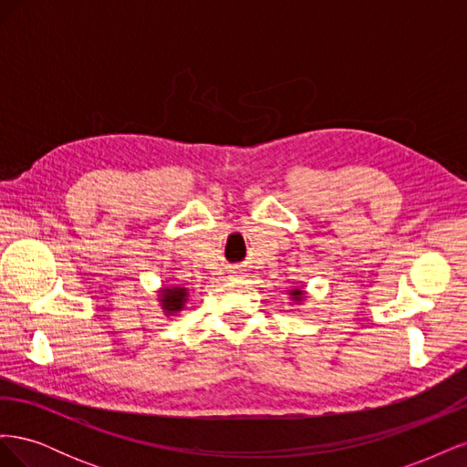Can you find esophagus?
I'll return each instance as SVG.
<instances>
[{
  "label": "esophagus",
  "instance_id": "esophagus-1",
  "mask_svg": "<svg viewBox=\"0 0 467 467\" xmlns=\"http://www.w3.org/2000/svg\"><path fill=\"white\" fill-rule=\"evenodd\" d=\"M235 276H239V273H232V278H235Z\"/></svg>",
  "mask_w": 467,
  "mask_h": 467
}]
</instances>
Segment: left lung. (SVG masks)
I'll use <instances>...</instances> for the list:
<instances>
[{
	"instance_id": "1",
	"label": "left lung",
	"mask_w": 467,
	"mask_h": 467,
	"mask_svg": "<svg viewBox=\"0 0 467 467\" xmlns=\"http://www.w3.org/2000/svg\"><path fill=\"white\" fill-rule=\"evenodd\" d=\"M288 294H290V298H292L296 304H300V302L306 300V290H304L302 286H300V288H298V286L292 288Z\"/></svg>"
}]
</instances>
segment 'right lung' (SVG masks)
Wrapping results in <instances>:
<instances>
[{
    "label": "right lung",
    "instance_id": "1",
    "mask_svg": "<svg viewBox=\"0 0 467 467\" xmlns=\"http://www.w3.org/2000/svg\"><path fill=\"white\" fill-rule=\"evenodd\" d=\"M158 300L160 306L163 309V314L167 317L177 316L179 312H182V307H185L187 300H189V290L185 286H163L158 292Z\"/></svg>",
    "mask_w": 467,
    "mask_h": 467
}]
</instances>
